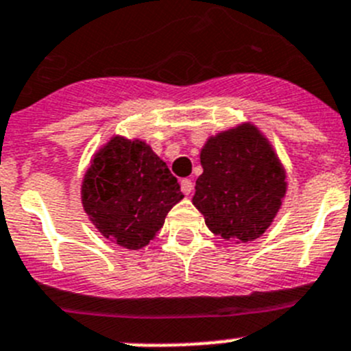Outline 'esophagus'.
<instances>
[{
    "mask_svg": "<svg viewBox=\"0 0 351 351\" xmlns=\"http://www.w3.org/2000/svg\"><path fill=\"white\" fill-rule=\"evenodd\" d=\"M181 189H182V193H184L186 197H188V195H191V191H193L191 179H182V181H181Z\"/></svg>",
    "mask_w": 351,
    "mask_h": 351,
    "instance_id": "34e87169",
    "label": "esophagus"
}]
</instances>
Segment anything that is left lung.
I'll return each instance as SVG.
<instances>
[{
	"mask_svg": "<svg viewBox=\"0 0 351 351\" xmlns=\"http://www.w3.org/2000/svg\"><path fill=\"white\" fill-rule=\"evenodd\" d=\"M193 205L214 234L234 243L263 237L287 193V173L268 137L250 121L219 132L200 151Z\"/></svg>",
	"mask_w": 351,
	"mask_h": 351,
	"instance_id": "8db88e82",
	"label": "left lung"
}]
</instances>
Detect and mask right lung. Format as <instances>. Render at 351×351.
Masks as SVG:
<instances>
[{"instance_id": "obj_1", "label": "right lung", "mask_w": 351, "mask_h": 351, "mask_svg": "<svg viewBox=\"0 0 351 351\" xmlns=\"http://www.w3.org/2000/svg\"><path fill=\"white\" fill-rule=\"evenodd\" d=\"M182 198L178 179L149 144L123 136H112L95 151L82 181L90 223L128 250L146 247Z\"/></svg>"}]
</instances>
